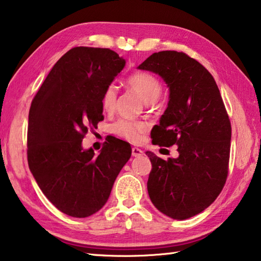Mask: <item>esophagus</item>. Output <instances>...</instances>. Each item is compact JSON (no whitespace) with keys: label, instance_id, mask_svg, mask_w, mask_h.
<instances>
[{"label":"esophagus","instance_id":"1","mask_svg":"<svg viewBox=\"0 0 261 261\" xmlns=\"http://www.w3.org/2000/svg\"><path fill=\"white\" fill-rule=\"evenodd\" d=\"M144 154V152L141 151V149H139L138 147H134L132 148V156H135V158H139V156H141Z\"/></svg>","mask_w":261,"mask_h":261}]
</instances>
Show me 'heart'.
Here are the masks:
<instances>
[{"label": "heart", "instance_id": "b5f03b06", "mask_svg": "<svg viewBox=\"0 0 261 261\" xmlns=\"http://www.w3.org/2000/svg\"><path fill=\"white\" fill-rule=\"evenodd\" d=\"M127 85L132 91H135L145 102L149 103L155 101L161 93V83L159 79L147 72H138L132 74L127 81ZM116 88L114 85H110L106 88L102 98H101V105L105 112H113L116 105ZM113 132L121 138H124L131 143H138L141 137L147 130V124L145 122H137L129 120H120L113 125Z\"/></svg>", "mask_w": 261, "mask_h": 261}]
</instances>
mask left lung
Returning a JSON list of instances; mask_svg holds the SVG:
<instances>
[{
	"label": "left lung",
	"instance_id": "obj_1",
	"mask_svg": "<svg viewBox=\"0 0 261 261\" xmlns=\"http://www.w3.org/2000/svg\"><path fill=\"white\" fill-rule=\"evenodd\" d=\"M139 70L160 76L169 88L167 109L151 134L154 145H177L168 160L147 152V191L156 208L174 220L201 213L222 191L228 175L231 125L214 78L184 53L163 50Z\"/></svg>",
	"mask_w": 261,
	"mask_h": 261
}]
</instances>
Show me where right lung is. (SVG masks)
Returning <instances> with one entry per match:
<instances>
[{
  "label": "right lung",
  "mask_w": 261,
  "mask_h": 261,
  "mask_svg": "<svg viewBox=\"0 0 261 261\" xmlns=\"http://www.w3.org/2000/svg\"><path fill=\"white\" fill-rule=\"evenodd\" d=\"M124 67L125 60L107 48L74 47L56 62L31 103L30 170L48 200L73 218L102 208L131 156L130 144L117 138L99 155L82 145L88 127L103 120L101 98Z\"/></svg>",
  "instance_id": "1"
}]
</instances>
